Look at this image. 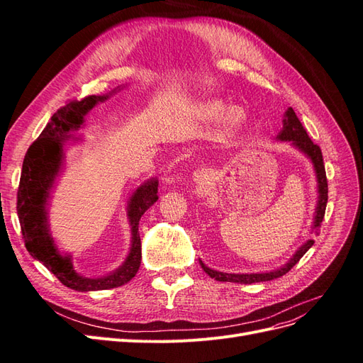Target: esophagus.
Instances as JSON below:
<instances>
[{"instance_id": "34e87169", "label": "esophagus", "mask_w": 363, "mask_h": 363, "mask_svg": "<svg viewBox=\"0 0 363 363\" xmlns=\"http://www.w3.org/2000/svg\"><path fill=\"white\" fill-rule=\"evenodd\" d=\"M196 177H199V179L204 177V174H203V171H199V174H196Z\"/></svg>"}]
</instances>
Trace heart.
<instances>
[{
    "label": "heart",
    "mask_w": 363,
    "mask_h": 363,
    "mask_svg": "<svg viewBox=\"0 0 363 363\" xmlns=\"http://www.w3.org/2000/svg\"><path fill=\"white\" fill-rule=\"evenodd\" d=\"M203 112L207 118H221L223 115L228 113V119L233 121V123H236V121L240 119V116H242V113H240L239 111H236V108H233L232 112L228 111L227 106L223 103V101H218V100H213V101H208L207 104H204V108Z\"/></svg>",
    "instance_id": "b5f03b06"
}]
</instances>
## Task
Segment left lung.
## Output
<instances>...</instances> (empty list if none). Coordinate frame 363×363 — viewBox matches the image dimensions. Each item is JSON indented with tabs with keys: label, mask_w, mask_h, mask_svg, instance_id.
I'll return each mask as SVG.
<instances>
[{
	"label": "left lung",
	"mask_w": 363,
	"mask_h": 363,
	"mask_svg": "<svg viewBox=\"0 0 363 363\" xmlns=\"http://www.w3.org/2000/svg\"><path fill=\"white\" fill-rule=\"evenodd\" d=\"M276 140L280 142H291V145L294 148L298 150L300 152L312 162V167L315 171V177H316V191H318V201L315 207V215H313V223L311 227V233L318 235L320 233V227L324 219L325 213V206H327V199H328V188H327V177H325V168H324V160H323V152L321 148L315 145L311 140L309 135L306 133L304 127L301 125L300 119L296 118L294 108L288 107L286 112L283 115V127L279 131V135L276 136ZM313 245V239H307L306 242L295 250L292 257L281 265L277 269L267 271V272H251V274H228V272H221V271H215L212 268L206 267L204 263L200 260V265L204 269L206 274H208L212 279L218 281H232V283H240V284H251V283H259V281H268L274 280L277 277L284 276V274L289 272L291 268L298 263V260L306 255L307 250Z\"/></svg>",
	"instance_id": "left-lung-1"
}]
</instances>
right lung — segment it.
I'll return each instance as SVG.
<instances>
[{
  "mask_svg": "<svg viewBox=\"0 0 363 363\" xmlns=\"http://www.w3.org/2000/svg\"><path fill=\"white\" fill-rule=\"evenodd\" d=\"M118 86L106 95H91L82 101H71L59 108L43 128L40 136L30 145L23 163L18 188V216L23 230L26 248L33 259L48 268L65 286L79 292L104 291L123 286L136 276L140 267V238L139 221L148 208L155 204L157 196V177L142 183L131 192L127 203V218L131 230L130 251L123 265L101 277H84L72 265V256L62 252L51 236L48 224V206L51 194L65 167V150L68 145L83 140L82 135L72 133L83 128L84 116L98 103H104L112 95L124 89Z\"/></svg>",
  "mask_w": 363,
  "mask_h": 363,
  "instance_id": "right-lung-1",
  "label": "right lung"
}]
</instances>
